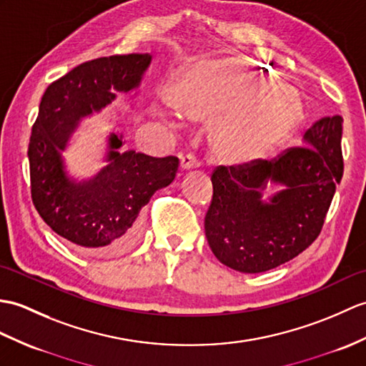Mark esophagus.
Listing matches in <instances>:
<instances>
[{
    "mask_svg": "<svg viewBox=\"0 0 366 366\" xmlns=\"http://www.w3.org/2000/svg\"><path fill=\"white\" fill-rule=\"evenodd\" d=\"M198 167H199L198 159L193 154H185L184 157H181V168L182 169H192V168H198Z\"/></svg>",
    "mask_w": 366,
    "mask_h": 366,
    "instance_id": "1",
    "label": "esophagus"
}]
</instances>
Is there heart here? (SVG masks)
Here are the masks:
<instances>
[{"instance_id":"1","label":"heart","mask_w":366,"mask_h":366,"mask_svg":"<svg viewBox=\"0 0 366 366\" xmlns=\"http://www.w3.org/2000/svg\"><path fill=\"white\" fill-rule=\"evenodd\" d=\"M243 71L246 66L235 61L198 62L174 84V101L192 115L215 117L251 89ZM300 115V101L290 93H267L227 110L215 126V139L227 156L248 159L282 139Z\"/></svg>"}]
</instances>
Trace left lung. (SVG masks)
<instances>
[{
    "instance_id": "left-lung-1",
    "label": "left lung",
    "mask_w": 366,
    "mask_h": 366,
    "mask_svg": "<svg viewBox=\"0 0 366 366\" xmlns=\"http://www.w3.org/2000/svg\"><path fill=\"white\" fill-rule=\"evenodd\" d=\"M342 124L340 115L325 117L305 131L301 147L214 169L204 229L219 262L240 273H262L317 240L343 176ZM267 184L280 190L263 202Z\"/></svg>"
}]
</instances>
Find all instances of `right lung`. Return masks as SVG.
Segmentation results:
<instances>
[{"label": "right lung", "mask_w": 366, "mask_h": 366, "mask_svg": "<svg viewBox=\"0 0 366 366\" xmlns=\"http://www.w3.org/2000/svg\"><path fill=\"white\" fill-rule=\"evenodd\" d=\"M151 54L99 57L74 66L49 84L32 126L28 157L31 197L44 222L81 249L114 256L137 242L140 210L159 189L173 182L174 156L122 152L123 135H109L107 165L86 181L65 172L62 151L81 118L99 112L115 92L140 86Z\"/></svg>", "instance_id": "right-lung-1"}]
</instances>
